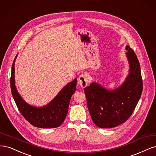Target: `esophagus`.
<instances>
[{"label":"esophagus","mask_w":156,"mask_h":156,"mask_svg":"<svg viewBox=\"0 0 156 156\" xmlns=\"http://www.w3.org/2000/svg\"><path fill=\"white\" fill-rule=\"evenodd\" d=\"M89 75L86 73H83L81 75H80V76L78 77V83L80 86H81L82 88L85 87L89 83Z\"/></svg>","instance_id":"34e87169"}]
</instances>
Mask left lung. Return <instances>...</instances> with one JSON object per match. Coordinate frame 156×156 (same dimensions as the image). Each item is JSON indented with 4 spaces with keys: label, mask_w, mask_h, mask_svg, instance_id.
Wrapping results in <instances>:
<instances>
[{
    "label": "left lung",
    "mask_w": 156,
    "mask_h": 156,
    "mask_svg": "<svg viewBox=\"0 0 156 156\" xmlns=\"http://www.w3.org/2000/svg\"><path fill=\"white\" fill-rule=\"evenodd\" d=\"M126 50L129 73L120 86L108 89L93 82L84 89L89 113L99 128H111L125 122L141 96L143 80L139 60L128 45Z\"/></svg>",
    "instance_id": "1"
}]
</instances>
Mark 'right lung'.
Instances as JSON below:
<instances>
[{
	"label": "right lung",
	"instance_id": "right-lung-1",
	"mask_svg": "<svg viewBox=\"0 0 156 156\" xmlns=\"http://www.w3.org/2000/svg\"><path fill=\"white\" fill-rule=\"evenodd\" d=\"M15 58L12 67L10 85L13 98L19 112L27 121L32 125L41 128H54L59 127L66 117L70 100L76 90L77 79L68 83L47 105L36 107L28 104L18 93L15 82Z\"/></svg>",
	"mask_w": 156,
	"mask_h": 156
}]
</instances>
